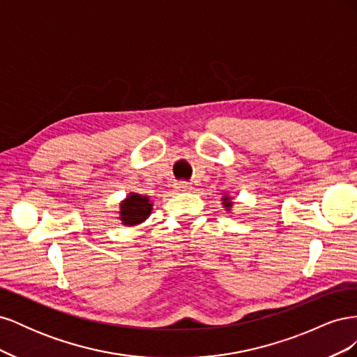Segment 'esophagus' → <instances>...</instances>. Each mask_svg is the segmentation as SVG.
Masks as SVG:
<instances>
[{
  "label": "esophagus",
  "instance_id": "obj_1",
  "mask_svg": "<svg viewBox=\"0 0 357 357\" xmlns=\"http://www.w3.org/2000/svg\"><path fill=\"white\" fill-rule=\"evenodd\" d=\"M177 189L181 190V192H189V190H192L193 188L189 185V183L181 181V183H177Z\"/></svg>",
  "mask_w": 357,
  "mask_h": 357
}]
</instances>
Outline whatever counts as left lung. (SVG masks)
Returning a JSON list of instances; mask_svg holds the SVG:
<instances>
[{"instance_id":"1","label":"left lung","mask_w":357,"mask_h":357,"mask_svg":"<svg viewBox=\"0 0 357 357\" xmlns=\"http://www.w3.org/2000/svg\"><path fill=\"white\" fill-rule=\"evenodd\" d=\"M222 204H223V207L226 208V211H231L232 205H234V202H232V197H229V195H223V197H222Z\"/></svg>"}]
</instances>
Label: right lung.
Instances as JSON below:
<instances>
[{
    "label": "right lung",
    "mask_w": 357,
    "mask_h": 357,
    "mask_svg": "<svg viewBox=\"0 0 357 357\" xmlns=\"http://www.w3.org/2000/svg\"><path fill=\"white\" fill-rule=\"evenodd\" d=\"M153 202L149 197L139 195V193L131 192L129 195L121 202V211H119V219L122 220L125 226H135L143 223L150 213H152Z\"/></svg>",
    "instance_id": "1"
}]
</instances>
